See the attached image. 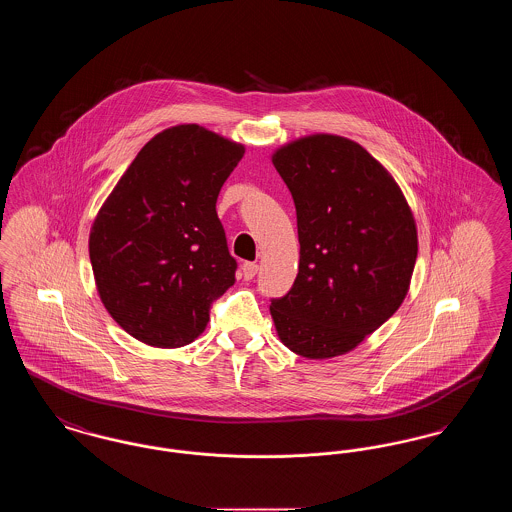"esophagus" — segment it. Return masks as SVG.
<instances>
[{"label": "esophagus", "mask_w": 512, "mask_h": 512, "mask_svg": "<svg viewBox=\"0 0 512 512\" xmlns=\"http://www.w3.org/2000/svg\"><path fill=\"white\" fill-rule=\"evenodd\" d=\"M257 270H259V265H255V263H244L242 265V274H244L245 280H253Z\"/></svg>", "instance_id": "esophagus-1"}]
</instances>
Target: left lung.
Listing matches in <instances>:
<instances>
[{"instance_id":"obj_1","label":"left lung","mask_w":512,"mask_h":512,"mask_svg":"<svg viewBox=\"0 0 512 512\" xmlns=\"http://www.w3.org/2000/svg\"><path fill=\"white\" fill-rule=\"evenodd\" d=\"M292 192L299 272L270 315L280 341L305 359L353 351L401 307L411 288L418 234L391 172L338 134H311L274 149Z\"/></svg>"}]
</instances>
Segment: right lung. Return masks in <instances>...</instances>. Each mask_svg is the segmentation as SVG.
Listing matches in <instances>:
<instances>
[{"label": "right lung", "instance_id": "obj_1", "mask_svg": "<svg viewBox=\"0 0 512 512\" xmlns=\"http://www.w3.org/2000/svg\"><path fill=\"white\" fill-rule=\"evenodd\" d=\"M244 153L205 126L176 124L140 149L103 201L88 240L94 280L132 338L161 349L192 343L234 286L217 197Z\"/></svg>", "mask_w": 512, "mask_h": 512}]
</instances>
